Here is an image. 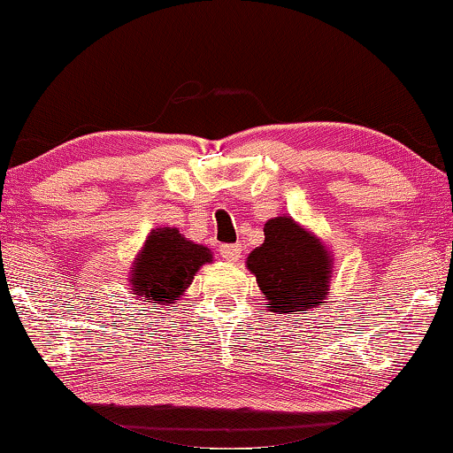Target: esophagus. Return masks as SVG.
Segmentation results:
<instances>
[{"mask_svg":"<svg viewBox=\"0 0 453 453\" xmlns=\"http://www.w3.org/2000/svg\"><path fill=\"white\" fill-rule=\"evenodd\" d=\"M219 256L227 262L240 260L242 256V243H226V246H219Z\"/></svg>","mask_w":453,"mask_h":453,"instance_id":"34e87169","label":"esophagus"}]
</instances>
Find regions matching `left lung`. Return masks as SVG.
Listing matches in <instances>:
<instances>
[{
  "label": "left lung",
  "instance_id": "1",
  "mask_svg": "<svg viewBox=\"0 0 453 453\" xmlns=\"http://www.w3.org/2000/svg\"><path fill=\"white\" fill-rule=\"evenodd\" d=\"M265 240L248 256L272 312L319 308L328 294L330 256L322 243L292 218H274L264 226Z\"/></svg>",
  "mask_w": 453,
  "mask_h": 453
}]
</instances>
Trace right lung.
<instances>
[{
    "instance_id": "obj_1",
    "label": "right lung",
    "mask_w": 453,
    "mask_h": 453,
    "mask_svg": "<svg viewBox=\"0 0 453 453\" xmlns=\"http://www.w3.org/2000/svg\"><path fill=\"white\" fill-rule=\"evenodd\" d=\"M211 262V252L185 240L179 229H153L133 268V290L145 303L169 304L191 284L199 265Z\"/></svg>"
}]
</instances>
